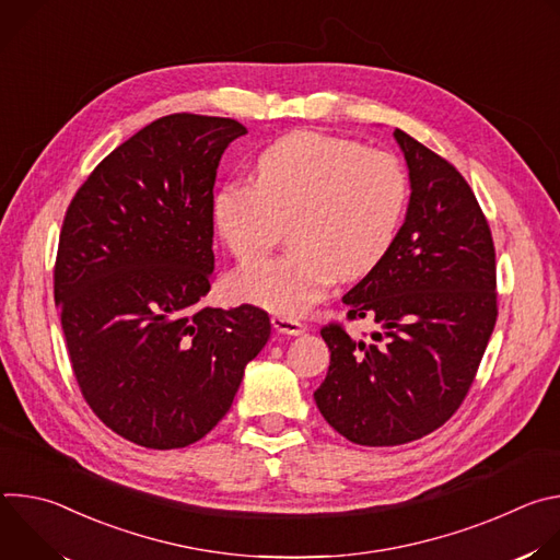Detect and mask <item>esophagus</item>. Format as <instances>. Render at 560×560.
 I'll return each mask as SVG.
<instances>
[{"instance_id": "obj_1", "label": "esophagus", "mask_w": 560, "mask_h": 560, "mask_svg": "<svg viewBox=\"0 0 560 560\" xmlns=\"http://www.w3.org/2000/svg\"><path fill=\"white\" fill-rule=\"evenodd\" d=\"M272 328L281 335H290V337H299L305 332V326L301 322H296V318H290V316H272Z\"/></svg>"}]
</instances>
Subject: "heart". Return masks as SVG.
I'll list each match as a JSON object with an SVG mask.
<instances>
[{
	"label": "heart",
	"mask_w": 560,
	"mask_h": 560,
	"mask_svg": "<svg viewBox=\"0 0 560 560\" xmlns=\"http://www.w3.org/2000/svg\"><path fill=\"white\" fill-rule=\"evenodd\" d=\"M255 175L217 188L212 219L244 264L275 248L290 223L292 250L238 270L230 283L242 301L281 314L305 312L339 275L374 270L408 206L398 159L337 135L290 132L257 156Z\"/></svg>",
	"instance_id": "heart-1"
}]
</instances>
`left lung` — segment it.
Masks as SVG:
<instances>
[{"label":"left lung","instance_id":"8db88e82","mask_svg":"<svg viewBox=\"0 0 560 560\" xmlns=\"http://www.w3.org/2000/svg\"><path fill=\"white\" fill-rule=\"evenodd\" d=\"M406 223L387 255L346 296L348 318L376 324L357 339L339 324L314 392L324 419L357 445L417 441L463 404L497 324V255L488 219L463 175L404 130Z\"/></svg>","mask_w":560,"mask_h":560}]
</instances>
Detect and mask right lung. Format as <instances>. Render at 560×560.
Segmentation results:
<instances>
[{
  "instance_id": "add662e5",
  "label": "right lung",
  "mask_w": 560,
  "mask_h": 560,
  "mask_svg": "<svg viewBox=\"0 0 560 560\" xmlns=\"http://www.w3.org/2000/svg\"><path fill=\"white\" fill-rule=\"evenodd\" d=\"M246 132L225 117L156 119L117 145L66 210L55 303L72 372L100 421L141 447L203 439L270 339L261 307L201 305L217 168Z\"/></svg>"
}]
</instances>
